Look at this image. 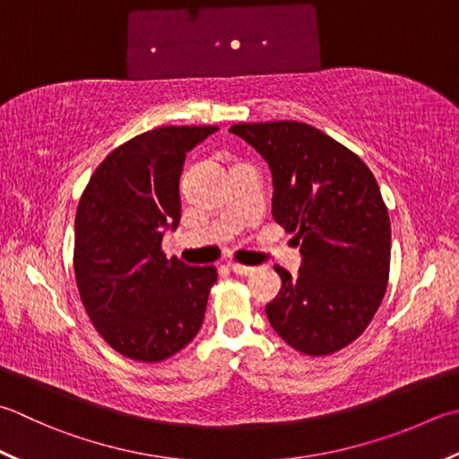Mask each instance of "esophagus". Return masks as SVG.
I'll return each instance as SVG.
<instances>
[{"label": "esophagus", "instance_id": "esophagus-1", "mask_svg": "<svg viewBox=\"0 0 459 459\" xmlns=\"http://www.w3.org/2000/svg\"><path fill=\"white\" fill-rule=\"evenodd\" d=\"M229 268H230L232 273L242 274V276H248V274L255 273L253 266H245V264H238V263H229Z\"/></svg>", "mask_w": 459, "mask_h": 459}]
</instances>
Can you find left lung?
<instances>
[{
    "mask_svg": "<svg viewBox=\"0 0 459 459\" xmlns=\"http://www.w3.org/2000/svg\"><path fill=\"white\" fill-rule=\"evenodd\" d=\"M273 173V217L296 232L302 266H274L282 289L266 316L308 356L338 352L362 334L390 274V217L372 170L352 151L299 121L238 123Z\"/></svg>",
    "mask_w": 459,
    "mask_h": 459,
    "instance_id": "1",
    "label": "left lung"
}]
</instances>
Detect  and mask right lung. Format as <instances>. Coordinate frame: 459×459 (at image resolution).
I'll return each mask as SVG.
<instances>
[{
  "mask_svg": "<svg viewBox=\"0 0 459 459\" xmlns=\"http://www.w3.org/2000/svg\"><path fill=\"white\" fill-rule=\"evenodd\" d=\"M217 129L169 125L137 134L105 157L79 199L81 302L105 342L131 360H165L201 330L217 268L167 260L160 242L181 221L186 152Z\"/></svg>",
  "mask_w": 459,
  "mask_h": 459,
  "instance_id": "obj_1",
  "label": "right lung"
}]
</instances>
